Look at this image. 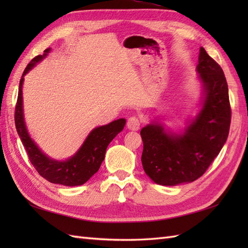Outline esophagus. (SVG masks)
I'll return each instance as SVG.
<instances>
[{
    "mask_svg": "<svg viewBox=\"0 0 248 248\" xmlns=\"http://www.w3.org/2000/svg\"><path fill=\"white\" fill-rule=\"evenodd\" d=\"M127 127L131 131H138L140 129V121L139 120L138 117H135V116H133V117H130L128 119Z\"/></svg>",
    "mask_w": 248,
    "mask_h": 248,
    "instance_id": "1",
    "label": "esophagus"
}]
</instances>
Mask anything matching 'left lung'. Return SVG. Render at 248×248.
Segmentation results:
<instances>
[{"mask_svg":"<svg viewBox=\"0 0 248 248\" xmlns=\"http://www.w3.org/2000/svg\"><path fill=\"white\" fill-rule=\"evenodd\" d=\"M202 85L200 109L182 132L157 120L140 130L141 164L152 181L172 186L202 177L227 140L231 121L228 85L220 66L202 48L196 67Z\"/></svg>","mask_w":248,"mask_h":248,"instance_id":"8db88e82","label":"left lung"}]
</instances>
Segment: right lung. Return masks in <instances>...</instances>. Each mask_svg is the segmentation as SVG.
<instances>
[{"label":"right lung","mask_w":248,"mask_h":248,"mask_svg":"<svg viewBox=\"0 0 248 248\" xmlns=\"http://www.w3.org/2000/svg\"><path fill=\"white\" fill-rule=\"evenodd\" d=\"M50 51L51 48L46 49L43 55L34 57L26 66L22 78H21L15 112L16 129H17L19 138L28 152L31 163L41 177H44L46 180L51 183L62 184L66 186H82L99 170L101 163L104 160L105 151H107L108 144L115 139L116 135L124 130L125 119L120 118L108 124L93 129L82 146L69 159L59 161L44 154V151L31 139L28 128H26L23 113L22 87L24 76L33 69L38 62L46 59Z\"/></svg>","instance_id":"obj_1"}]
</instances>
